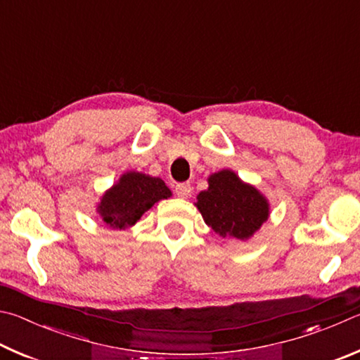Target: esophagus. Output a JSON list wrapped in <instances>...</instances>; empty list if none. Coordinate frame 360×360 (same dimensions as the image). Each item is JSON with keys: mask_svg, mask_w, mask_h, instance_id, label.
Here are the masks:
<instances>
[{"mask_svg": "<svg viewBox=\"0 0 360 360\" xmlns=\"http://www.w3.org/2000/svg\"><path fill=\"white\" fill-rule=\"evenodd\" d=\"M174 192L178 197L187 198V197H191V193H192V186L188 184V182H181V184H176Z\"/></svg>", "mask_w": 360, "mask_h": 360, "instance_id": "1", "label": "esophagus"}]
</instances>
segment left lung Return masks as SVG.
Masks as SVG:
<instances>
[{
  "mask_svg": "<svg viewBox=\"0 0 360 360\" xmlns=\"http://www.w3.org/2000/svg\"><path fill=\"white\" fill-rule=\"evenodd\" d=\"M195 206L224 240H249L270 216L265 195L231 169L210 174L208 188L197 195Z\"/></svg>",
  "mask_w": 360,
  "mask_h": 360,
  "instance_id": "obj_1",
  "label": "left lung"
}]
</instances>
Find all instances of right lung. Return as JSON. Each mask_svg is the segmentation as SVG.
I'll return each instance as SVG.
<instances>
[{
    "label": "right lung",
    "mask_w": 360,
    "mask_h": 360,
    "mask_svg": "<svg viewBox=\"0 0 360 360\" xmlns=\"http://www.w3.org/2000/svg\"><path fill=\"white\" fill-rule=\"evenodd\" d=\"M169 197L172 191L160 178L139 172H127L101 195L96 212L108 227L125 230L135 225L155 203Z\"/></svg>",
    "instance_id": "obj_1"
}]
</instances>
